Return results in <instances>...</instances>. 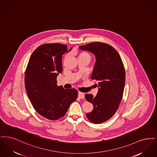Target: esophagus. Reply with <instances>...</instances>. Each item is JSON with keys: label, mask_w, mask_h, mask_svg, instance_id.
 I'll return each mask as SVG.
<instances>
[{"label": "esophagus", "mask_w": 157, "mask_h": 157, "mask_svg": "<svg viewBox=\"0 0 157 157\" xmlns=\"http://www.w3.org/2000/svg\"><path fill=\"white\" fill-rule=\"evenodd\" d=\"M78 98H82V99H83V98H84V94L83 93H82V92H78Z\"/></svg>", "instance_id": "esophagus-1"}]
</instances>
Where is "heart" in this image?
Returning <instances> with one entry per match:
<instances>
[{
	"instance_id": "obj_1",
	"label": "heart",
	"mask_w": 157,
	"mask_h": 157,
	"mask_svg": "<svg viewBox=\"0 0 157 157\" xmlns=\"http://www.w3.org/2000/svg\"><path fill=\"white\" fill-rule=\"evenodd\" d=\"M77 56H78V59L79 58H82V57H88L90 59V56L89 55V53H86V52H78L77 53ZM67 55H66L65 56V59H66L67 57Z\"/></svg>"
}]
</instances>
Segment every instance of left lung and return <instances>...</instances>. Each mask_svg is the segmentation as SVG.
<instances>
[{"instance_id":"1","label":"left lung","mask_w":157,"mask_h":157,"mask_svg":"<svg viewBox=\"0 0 157 157\" xmlns=\"http://www.w3.org/2000/svg\"><path fill=\"white\" fill-rule=\"evenodd\" d=\"M82 50L96 56L91 78L97 82L98 91L95 97L86 94V99L93 105V109L86 114L94 124L105 122L116 113L123 97L125 73L123 61L116 49L108 44L93 42L79 46Z\"/></svg>"}]
</instances>
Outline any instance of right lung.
Returning a JSON list of instances; mask_svg holds the SVG:
<instances>
[{"mask_svg": "<svg viewBox=\"0 0 157 157\" xmlns=\"http://www.w3.org/2000/svg\"><path fill=\"white\" fill-rule=\"evenodd\" d=\"M67 46L48 43L37 48L27 64L25 84L27 96L35 110L50 120L64 116L77 98L75 89L57 85V77L62 72V55L70 52Z\"/></svg>", "mask_w": 157, "mask_h": 157, "instance_id": "right-lung-1", "label": "right lung"}]
</instances>
